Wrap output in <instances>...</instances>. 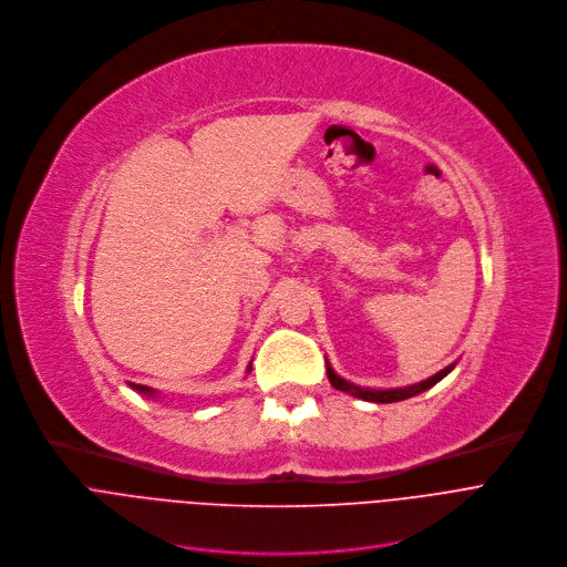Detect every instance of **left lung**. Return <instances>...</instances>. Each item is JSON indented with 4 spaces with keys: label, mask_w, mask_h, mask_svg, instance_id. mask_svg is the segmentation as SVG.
Wrapping results in <instances>:
<instances>
[{
    "label": "left lung",
    "mask_w": 567,
    "mask_h": 567,
    "mask_svg": "<svg viewBox=\"0 0 567 567\" xmlns=\"http://www.w3.org/2000/svg\"><path fill=\"white\" fill-rule=\"evenodd\" d=\"M454 367H456V364H449L446 369H442L440 373L431 375V378L424 380V382H417V384H411V386H404V389H384V391H380V389H360V386L347 382L344 378H339V375L332 371V367H330L328 362H326V373H328L330 384H332L337 391L351 393V395H355V398H360V400H367V402H382V404H389V402H400V400L413 398V395H417V393L431 389V386L437 384L444 375H449L451 371H454Z\"/></svg>",
    "instance_id": "8db88e82"
}]
</instances>
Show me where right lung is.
<instances>
[{
    "label": "right lung",
    "instance_id": "right-lung-1",
    "mask_svg": "<svg viewBox=\"0 0 567 567\" xmlns=\"http://www.w3.org/2000/svg\"><path fill=\"white\" fill-rule=\"evenodd\" d=\"M252 371V364L248 367V373ZM130 386L134 389V391H138V393H143V395H150V398H154L156 395V391L154 389H150V386H143V384H134V382H130Z\"/></svg>",
    "mask_w": 567,
    "mask_h": 567
}]
</instances>
